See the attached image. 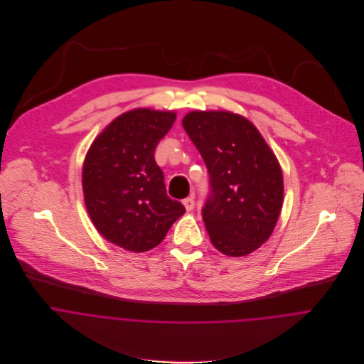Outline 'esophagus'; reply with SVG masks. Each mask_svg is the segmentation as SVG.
Returning a JSON list of instances; mask_svg holds the SVG:
<instances>
[{
    "label": "esophagus",
    "instance_id": "obj_1",
    "mask_svg": "<svg viewBox=\"0 0 364 364\" xmlns=\"http://www.w3.org/2000/svg\"><path fill=\"white\" fill-rule=\"evenodd\" d=\"M182 203H183V206H185V208H186L188 211H191V210L195 208V198H193V196H189V198L183 199Z\"/></svg>",
    "mask_w": 364,
    "mask_h": 364
}]
</instances>
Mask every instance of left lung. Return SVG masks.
Here are the masks:
<instances>
[{
	"instance_id": "8db88e82",
	"label": "left lung",
	"mask_w": 364,
	"mask_h": 364,
	"mask_svg": "<svg viewBox=\"0 0 364 364\" xmlns=\"http://www.w3.org/2000/svg\"><path fill=\"white\" fill-rule=\"evenodd\" d=\"M182 126L208 171L202 208L211 244L224 255L245 257L267 241L283 205V173L258 129L225 112H189Z\"/></svg>"
}]
</instances>
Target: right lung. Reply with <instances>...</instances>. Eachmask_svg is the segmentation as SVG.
Segmentation results:
<instances>
[{
	"instance_id": "add662e5",
	"label": "right lung",
	"mask_w": 364,
	"mask_h": 364,
	"mask_svg": "<svg viewBox=\"0 0 364 364\" xmlns=\"http://www.w3.org/2000/svg\"><path fill=\"white\" fill-rule=\"evenodd\" d=\"M175 112L133 109L117 116L90 147L82 166L88 214L109 242L132 252L156 247L185 213L166 195L154 151Z\"/></svg>"
}]
</instances>
